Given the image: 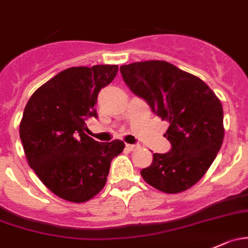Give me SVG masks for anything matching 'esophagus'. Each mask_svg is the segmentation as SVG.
I'll use <instances>...</instances> for the list:
<instances>
[{"mask_svg":"<svg viewBox=\"0 0 248 248\" xmlns=\"http://www.w3.org/2000/svg\"><path fill=\"white\" fill-rule=\"evenodd\" d=\"M126 147L128 148L129 151H135L137 148H139V145H138V144H127Z\"/></svg>","mask_w":248,"mask_h":248,"instance_id":"obj_1","label":"esophagus"}]
</instances>
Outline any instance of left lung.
Segmentation results:
<instances>
[{"label": "left lung", "mask_w": 248, "mask_h": 248, "mask_svg": "<svg viewBox=\"0 0 248 248\" xmlns=\"http://www.w3.org/2000/svg\"><path fill=\"white\" fill-rule=\"evenodd\" d=\"M133 93L153 113L170 122L164 137L168 153H155L142 169L146 183L168 194L191 187L204 176L223 141V109L214 91L199 77L164 61L120 66Z\"/></svg>", "instance_id": "8db88e82"}]
</instances>
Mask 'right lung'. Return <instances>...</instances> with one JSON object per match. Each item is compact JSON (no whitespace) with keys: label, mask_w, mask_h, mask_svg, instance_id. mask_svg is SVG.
Here are the masks:
<instances>
[{"label":"right lung","mask_w":248,"mask_h":248,"mask_svg":"<svg viewBox=\"0 0 248 248\" xmlns=\"http://www.w3.org/2000/svg\"><path fill=\"white\" fill-rule=\"evenodd\" d=\"M117 65L70 67L41 85L26 104L20 139L40 181L57 196L75 203L93 199L106 186L110 163L124 142H98L85 134L102 88Z\"/></svg>","instance_id":"add662e5"}]
</instances>
